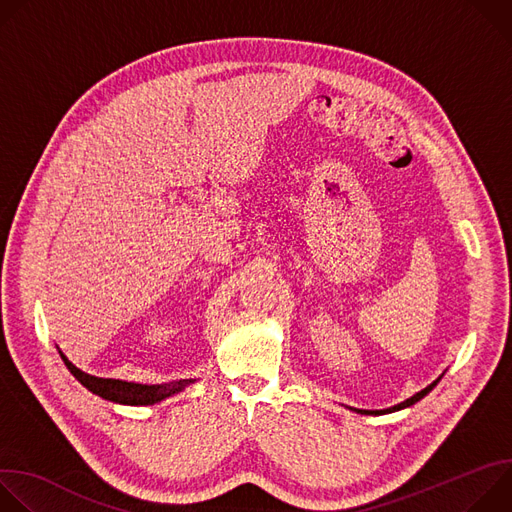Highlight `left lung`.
<instances>
[{"label": "left lung", "mask_w": 512, "mask_h": 512, "mask_svg": "<svg viewBox=\"0 0 512 512\" xmlns=\"http://www.w3.org/2000/svg\"><path fill=\"white\" fill-rule=\"evenodd\" d=\"M442 379V377H440ZM440 379H435L431 385H427L423 391H419V393H415L411 399H407V401H403V403H399V405H395V407H391V409H385V411H399V409H405V407H411V405H415L417 401H421L437 383H440ZM356 413H375V415H379V413H383V411H364V409H354Z\"/></svg>", "instance_id": "1"}]
</instances>
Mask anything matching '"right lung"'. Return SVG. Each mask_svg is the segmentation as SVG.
I'll return each instance as SVG.
<instances>
[{
    "mask_svg": "<svg viewBox=\"0 0 512 512\" xmlns=\"http://www.w3.org/2000/svg\"><path fill=\"white\" fill-rule=\"evenodd\" d=\"M66 369L72 373L83 387H87L91 393L113 401V403H121V405H154L164 401L166 397H172L174 393H180L186 385L194 383L192 379H184V381H176V383H168V385H139V383H127V381H119V379H101V377H93L89 373H83L81 369H77L62 352H60Z\"/></svg>",
    "mask_w": 512,
    "mask_h": 512,
    "instance_id": "1",
    "label": "right lung"
}]
</instances>
